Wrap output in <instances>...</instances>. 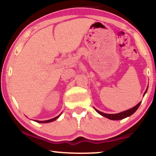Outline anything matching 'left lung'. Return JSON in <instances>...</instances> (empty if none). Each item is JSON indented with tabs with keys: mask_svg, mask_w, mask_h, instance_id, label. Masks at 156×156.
Returning <instances> with one entry per match:
<instances>
[{
	"mask_svg": "<svg viewBox=\"0 0 156 156\" xmlns=\"http://www.w3.org/2000/svg\"><path fill=\"white\" fill-rule=\"evenodd\" d=\"M147 89H148V87H147ZM147 89L145 92H144V94H146L147 91ZM140 104H141V102H139L137 105H136L135 106L133 107V108L128 109V110L124 111V112H122L118 113V114H105V113L98 111V109H96V108H94V109H95V111L98 113V114H101V115L103 116V117L108 118V119H112V120H120V119H125V118L130 117V115H132V114H134V113L136 112V111L138 108L139 107Z\"/></svg>",
	"mask_w": 156,
	"mask_h": 156,
	"instance_id": "1",
	"label": "left lung"
}]
</instances>
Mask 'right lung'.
<instances>
[{"instance_id":"1","label":"right lung","mask_w":156,"mask_h":156,"mask_svg":"<svg viewBox=\"0 0 156 156\" xmlns=\"http://www.w3.org/2000/svg\"><path fill=\"white\" fill-rule=\"evenodd\" d=\"M61 114H60L59 115H58V116H57V117H54V118H53V119H48V120H44V121H39V120H34V121H36V122H39V123H48V122H51L55 121V119H58V118L60 117V115H61Z\"/></svg>"}]
</instances>
